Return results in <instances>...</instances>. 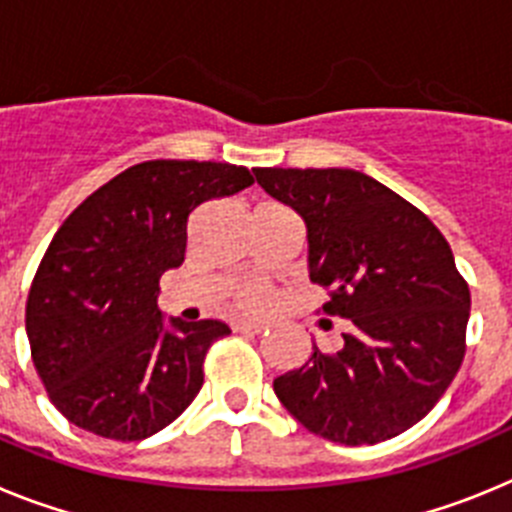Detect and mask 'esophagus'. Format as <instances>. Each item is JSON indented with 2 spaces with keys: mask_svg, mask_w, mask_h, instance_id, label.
Here are the masks:
<instances>
[{
  "mask_svg": "<svg viewBox=\"0 0 512 512\" xmlns=\"http://www.w3.org/2000/svg\"><path fill=\"white\" fill-rule=\"evenodd\" d=\"M235 330H238V333H264L266 325L259 323V320H238V323H235Z\"/></svg>",
  "mask_w": 512,
  "mask_h": 512,
  "instance_id": "esophagus-1",
  "label": "esophagus"
}]
</instances>
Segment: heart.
<instances>
[{
  "label": "heart",
  "mask_w": 512,
  "mask_h": 512,
  "mask_svg": "<svg viewBox=\"0 0 512 512\" xmlns=\"http://www.w3.org/2000/svg\"><path fill=\"white\" fill-rule=\"evenodd\" d=\"M238 302H241L243 307H248V310H261V307L269 302V292H266L264 287H259V284H251V287L241 289Z\"/></svg>",
  "instance_id": "obj_1"
}]
</instances>
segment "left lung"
I'll use <instances>...</instances> for the list:
<instances>
[{"label": "left lung", "instance_id": "obj_1", "mask_svg": "<svg viewBox=\"0 0 512 512\" xmlns=\"http://www.w3.org/2000/svg\"><path fill=\"white\" fill-rule=\"evenodd\" d=\"M307 230V271L323 312L351 320L336 354L274 379L307 431L346 446L400 436L441 400L464 359L469 287L441 230L354 169H253Z\"/></svg>", "mask_w": 512, "mask_h": 512}]
</instances>
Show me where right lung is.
<instances>
[{"label":"right lung","mask_w":512,"mask_h":512,"mask_svg":"<svg viewBox=\"0 0 512 512\" xmlns=\"http://www.w3.org/2000/svg\"><path fill=\"white\" fill-rule=\"evenodd\" d=\"M215 161H143L89 194L45 251L27 295L33 364L58 413L89 433L143 441L202 390L223 320L164 318L158 279L182 266L197 205L251 187Z\"/></svg>","instance_id":"1"}]
</instances>
